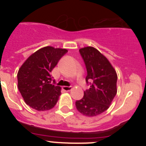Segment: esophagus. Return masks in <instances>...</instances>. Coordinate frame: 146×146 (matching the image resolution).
Returning a JSON list of instances; mask_svg holds the SVG:
<instances>
[{"mask_svg":"<svg viewBox=\"0 0 146 146\" xmlns=\"http://www.w3.org/2000/svg\"><path fill=\"white\" fill-rule=\"evenodd\" d=\"M62 89L65 91H69L72 89V86H63Z\"/></svg>","mask_w":146,"mask_h":146,"instance_id":"1","label":"esophagus"}]
</instances>
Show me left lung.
I'll use <instances>...</instances> for the list:
<instances>
[{"mask_svg":"<svg viewBox=\"0 0 146 146\" xmlns=\"http://www.w3.org/2000/svg\"><path fill=\"white\" fill-rule=\"evenodd\" d=\"M86 64V81L90 88L75 102L77 110L86 116L93 117L106 111L117 94V74L104 55L93 47L80 49Z\"/></svg>","mask_w":146,"mask_h":146,"instance_id":"8db88e82","label":"left lung"}]
</instances>
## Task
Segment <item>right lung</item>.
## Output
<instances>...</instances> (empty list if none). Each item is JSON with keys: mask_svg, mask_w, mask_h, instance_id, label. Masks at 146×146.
Segmentation results:
<instances>
[{"mask_svg": "<svg viewBox=\"0 0 146 146\" xmlns=\"http://www.w3.org/2000/svg\"><path fill=\"white\" fill-rule=\"evenodd\" d=\"M68 50L47 46L32 54L21 66L17 73L18 89L25 102L38 111L54 108L60 87L52 83L50 72Z\"/></svg>", "mask_w": 146, "mask_h": 146, "instance_id": "right-lung-1", "label": "right lung"}]
</instances>
